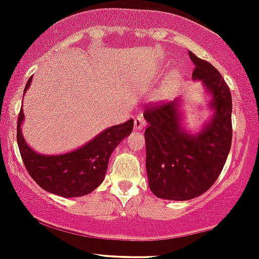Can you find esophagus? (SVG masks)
<instances>
[{"mask_svg":"<svg viewBox=\"0 0 259 259\" xmlns=\"http://www.w3.org/2000/svg\"><path fill=\"white\" fill-rule=\"evenodd\" d=\"M145 126V121L142 116H138V117L135 118V130L136 131H142Z\"/></svg>","mask_w":259,"mask_h":259,"instance_id":"34e87169","label":"esophagus"}]
</instances>
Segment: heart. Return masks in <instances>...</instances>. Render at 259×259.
Returning <instances> with one entry per match:
<instances>
[{
	"mask_svg": "<svg viewBox=\"0 0 259 259\" xmlns=\"http://www.w3.org/2000/svg\"><path fill=\"white\" fill-rule=\"evenodd\" d=\"M179 78V74L176 73V72H172L170 75H168V79H167V83L168 84H172L174 82H176V79Z\"/></svg>",
	"mask_w": 259,
	"mask_h": 259,
	"instance_id": "heart-1",
	"label": "heart"
}]
</instances>
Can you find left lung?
Here are the masks:
<instances>
[{"mask_svg":"<svg viewBox=\"0 0 259 259\" xmlns=\"http://www.w3.org/2000/svg\"><path fill=\"white\" fill-rule=\"evenodd\" d=\"M193 80L205 87L213 116L198 133L187 132L182 123L181 98L145 109L148 181L156 197L170 200L196 198L219 177L231 148L232 100L228 84L213 65L188 52Z\"/></svg>","mask_w":259,"mask_h":259,"instance_id":"8db88e82","label":"left lung"}]
</instances>
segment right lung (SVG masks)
Segmentation results:
<instances>
[{
  "mask_svg": "<svg viewBox=\"0 0 259 259\" xmlns=\"http://www.w3.org/2000/svg\"><path fill=\"white\" fill-rule=\"evenodd\" d=\"M31 78L27 82L24 93L30 85ZM23 122L24 114L20 109L17 143L29 175L42 190L66 198L85 196L101 185L112 152L133 130V120H130L104 130L78 149L57 155H46L36 153L27 144L22 133Z\"/></svg>",
  "mask_w": 259,
  "mask_h": 259,
  "instance_id": "obj_1",
  "label": "right lung"
}]
</instances>
